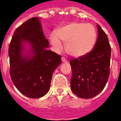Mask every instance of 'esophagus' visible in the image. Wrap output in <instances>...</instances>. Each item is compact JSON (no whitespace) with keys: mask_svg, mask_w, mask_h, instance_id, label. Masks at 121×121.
Returning <instances> with one entry per match:
<instances>
[{"mask_svg":"<svg viewBox=\"0 0 121 121\" xmlns=\"http://www.w3.org/2000/svg\"><path fill=\"white\" fill-rule=\"evenodd\" d=\"M61 60H62V62H63V63H68L67 60L65 58H64V57L61 58Z\"/></svg>","mask_w":121,"mask_h":121,"instance_id":"esophagus-1","label":"esophagus"}]
</instances>
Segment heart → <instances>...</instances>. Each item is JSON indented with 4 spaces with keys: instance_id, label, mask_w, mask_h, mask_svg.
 Listing matches in <instances>:
<instances>
[{
    "instance_id": "heart-1",
    "label": "heart",
    "mask_w": 121,
    "mask_h": 121,
    "mask_svg": "<svg viewBox=\"0 0 121 121\" xmlns=\"http://www.w3.org/2000/svg\"><path fill=\"white\" fill-rule=\"evenodd\" d=\"M49 39L56 50L63 48L62 41L65 43V50L69 55L81 58L90 53L95 47L97 31L91 24L73 22L57 29Z\"/></svg>"
}]
</instances>
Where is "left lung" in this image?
<instances>
[{
    "mask_svg": "<svg viewBox=\"0 0 121 121\" xmlns=\"http://www.w3.org/2000/svg\"><path fill=\"white\" fill-rule=\"evenodd\" d=\"M98 35L93 50L83 57L73 59L71 87L75 95L85 99L100 94L110 74L111 48L108 37L97 24Z\"/></svg>",
    "mask_w": 121,
    "mask_h": 121,
    "instance_id": "8db88e82",
    "label": "left lung"
}]
</instances>
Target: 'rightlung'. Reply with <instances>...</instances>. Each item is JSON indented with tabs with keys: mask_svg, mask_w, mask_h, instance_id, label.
Here are the masks:
<instances>
[{
	"mask_svg": "<svg viewBox=\"0 0 121 121\" xmlns=\"http://www.w3.org/2000/svg\"><path fill=\"white\" fill-rule=\"evenodd\" d=\"M39 17L28 19L14 32L9 48L12 81L22 94L39 98L48 91L61 56L49 50Z\"/></svg>",
	"mask_w": 121,
	"mask_h": 121,
	"instance_id": "obj_1",
	"label": "right lung"
}]
</instances>
